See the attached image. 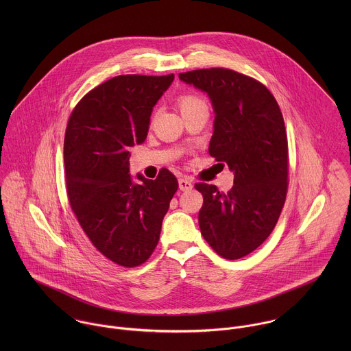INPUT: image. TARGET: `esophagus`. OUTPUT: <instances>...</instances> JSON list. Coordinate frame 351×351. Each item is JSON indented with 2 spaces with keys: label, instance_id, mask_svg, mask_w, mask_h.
<instances>
[{
  "label": "esophagus",
  "instance_id": "34e87169",
  "mask_svg": "<svg viewBox=\"0 0 351 351\" xmlns=\"http://www.w3.org/2000/svg\"><path fill=\"white\" fill-rule=\"evenodd\" d=\"M178 185H180V189L182 192H186V191H191L193 188V184L188 180V178H180L178 180Z\"/></svg>",
  "mask_w": 351,
  "mask_h": 351
}]
</instances>
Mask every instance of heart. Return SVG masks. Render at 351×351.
<instances>
[{
	"label": "heart",
	"instance_id": "1",
	"mask_svg": "<svg viewBox=\"0 0 351 351\" xmlns=\"http://www.w3.org/2000/svg\"><path fill=\"white\" fill-rule=\"evenodd\" d=\"M177 105L181 110V113H186L189 110H193L199 106H206L205 101L201 99L200 96L197 95H192V93H185V95H181L177 100Z\"/></svg>",
	"mask_w": 351,
	"mask_h": 351
}]
</instances>
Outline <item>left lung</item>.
I'll return each instance as SVG.
<instances>
[{"label": "left lung", "instance_id": "8db88e82", "mask_svg": "<svg viewBox=\"0 0 351 351\" xmlns=\"http://www.w3.org/2000/svg\"><path fill=\"white\" fill-rule=\"evenodd\" d=\"M208 93L215 109L209 155L234 171V186L220 192L199 182L204 197L201 234L226 259L258 249L274 230L288 192V138L281 109L259 81L210 67L180 74Z\"/></svg>", "mask_w": 351, "mask_h": 351}]
</instances>
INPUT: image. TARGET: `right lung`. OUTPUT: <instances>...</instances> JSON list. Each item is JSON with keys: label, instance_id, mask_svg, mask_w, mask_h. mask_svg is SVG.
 Masks as SVG:
<instances>
[{"label": "right lung", "instance_id": "obj_1", "mask_svg": "<svg viewBox=\"0 0 351 351\" xmlns=\"http://www.w3.org/2000/svg\"><path fill=\"white\" fill-rule=\"evenodd\" d=\"M174 74L113 77L73 109L64 135L71 209L93 246L112 262L135 267L155 250L178 181L167 169L155 180L130 173V149L146 141L154 105Z\"/></svg>", "mask_w": 351, "mask_h": 351}]
</instances>
